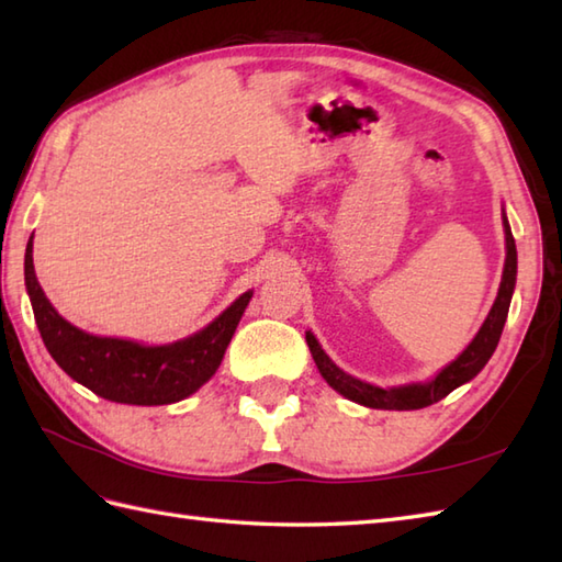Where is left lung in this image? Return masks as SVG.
<instances>
[{"instance_id":"left-lung-1","label":"left lung","mask_w":562,"mask_h":562,"mask_svg":"<svg viewBox=\"0 0 562 562\" xmlns=\"http://www.w3.org/2000/svg\"><path fill=\"white\" fill-rule=\"evenodd\" d=\"M503 224H505V248H507V258H505V270H503V282H499L497 290V300L487 314L485 324L481 330L475 333V338L471 340L469 348H465L457 360L447 364L441 372L427 381V384H411V386H398V389H379L372 384H364V381L355 379L350 374H345L340 367L333 364L330 357L321 350L318 340L314 338L312 330H306V345L312 350L314 362L318 367L321 376L328 381V386L342 393L345 398H350L360 405H367V408H381V411H417V408H427L437 401H441L453 389H459L465 381H471L475 374L491 360L499 336H503L507 312H509V302H512V292H515V282H517V246H515V236H512L509 222L503 212Z\"/></svg>"}]
</instances>
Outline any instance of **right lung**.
Listing matches in <instances>:
<instances>
[{"label":"right lung","mask_w":562,"mask_h":562,"mask_svg":"<svg viewBox=\"0 0 562 562\" xmlns=\"http://www.w3.org/2000/svg\"><path fill=\"white\" fill-rule=\"evenodd\" d=\"M26 290L41 338L53 360L97 396L127 405H166L188 398L222 364L254 292H244L210 326L169 345L101 338L71 326L47 302L33 270V236L26 246Z\"/></svg>","instance_id":"1"}]
</instances>
